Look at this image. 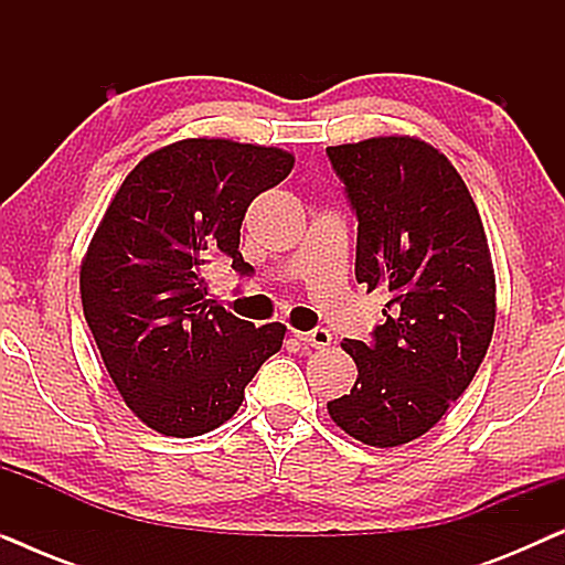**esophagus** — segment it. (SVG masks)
Here are the masks:
<instances>
[{
	"instance_id": "esophagus-1",
	"label": "esophagus",
	"mask_w": 565,
	"mask_h": 565,
	"mask_svg": "<svg viewBox=\"0 0 565 565\" xmlns=\"http://www.w3.org/2000/svg\"><path fill=\"white\" fill-rule=\"evenodd\" d=\"M296 337H298L303 344L316 347V350H323V347L331 344L329 329H323V327H316V329H311V331H296Z\"/></svg>"
}]
</instances>
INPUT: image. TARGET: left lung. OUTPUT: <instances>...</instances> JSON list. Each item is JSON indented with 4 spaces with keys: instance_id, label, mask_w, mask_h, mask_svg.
Masks as SVG:
<instances>
[{
    "instance_id": "obj_1",
    "label": "left lung",
    "mask_w": 565,
    "mask_h": 565,
    "mask_svg": "<svg viewBox=\"0 0 565 565\" xmlns=\"http://www.w3.org/2000/svg\"><path fill=\"white\" fill-rule=\"evenodd\" d=\"M327 157L358 218L354 277L391 292L370 342H342L358 381L327 406L360 443L406 445L462 396L491 344L497 285L483 223L462 177L419 138L329 146Z\"/></svg>"
}]
</instances>
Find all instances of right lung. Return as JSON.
<instances>
[{"label":"right lung","mask_w":565,"mask_h":565,"mask_svg":"<svg viewBox=\"0 0 565 565\" xmlns=\"http://www.w3.org/2000/svg\"><path fill=\"white\" fill-rule=\"evenodd\" d=\"M292 169L273 146L188 138L153 151L115 192L79 288L97 350L130 412L167 437L205 435L236 414L285 327H254L207 300L215 254L252 275L242 221Z\"/></svg>","instance_id":"add662e5"}]
</instances>
